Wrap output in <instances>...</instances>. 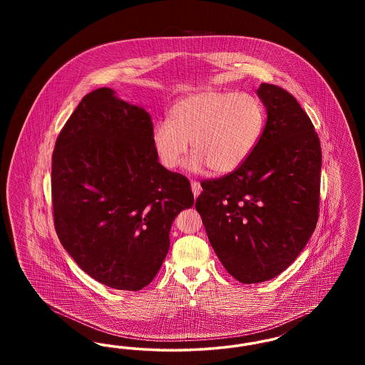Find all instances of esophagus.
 I'll return each mask as SVG.
<instances>
[{"instance_id":"1","label":"esophagus","mask_w":365,"mask_h":365,"mask_svg":"<svg viewBox=\"0 0 365 365\" xmlns=\"http://www.w3.org/2000/svg\"><path fill=\"white\" fill-rule=\"evenodd\" d=\"M191 190H192V194H194V197L197 198L198 195H200V192H201V185H200V182H197V180H191Z\"/></svg>"}]
</instances>
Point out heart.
<instances>
[{
	"instance_id": "1",
	"label": "heart",
	"mask_w": 365,
	"mask_h": 365,
	"mask_svg": "<svg viewBox=\"0 0 365 365\" xmlns=\"http://www.w3.org/2000/svg\"><path fill=\"white\" fill-rule=\"evenodd\" d=\"M264 124V109L252 94L205 90L175 103L168 120L155 125L152 140L168 170L180 165L191 142L190 170L207 165L212 174L227 175L252 155Z\"/></svg>"
}]
</instances>
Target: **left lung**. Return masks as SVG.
Returning a JSON list of instances; mask_svg holds the SVG:
<instances>
[{"label": "left lung", "instance_id": "obj_1", "mask_svg": "<svg viewBox=\"0 0 365 365\" xmlns=\"http://www.w3.org/2000/svg\"><path fill=\"white\" fill-rule=\"evenodd\" d=\"M267 123L231 174L201 182L195 201L209 242L241 283L278 277L302 252L319 219L322 148L307 112L284 88L261 83Z\"/></svg>", "mask_w": 365, "mask_h": 365}]
</instances>
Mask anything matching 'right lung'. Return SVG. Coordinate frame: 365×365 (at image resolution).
<instances>
[{
    "label": "right lung",
    "instance_id": "obj_1",
    "mask_svg": "<svg viewBox=\"0 0 365 365\" xmlns=\"http://www.w3.org/2000/svg\"><path fill=\"white\" fill-rule=\"evenodd\" d=\"M152 135L145 109L101 87L82 98L53 150L58 240L87 275L118 290L155 279L175 217L194 204L189 179L158 163Z\"/></svg>",
    "mask_w": 365,
    "mask_h": 365
}]
</instances>
